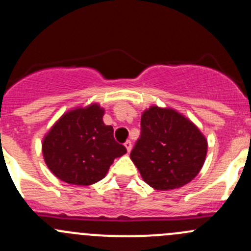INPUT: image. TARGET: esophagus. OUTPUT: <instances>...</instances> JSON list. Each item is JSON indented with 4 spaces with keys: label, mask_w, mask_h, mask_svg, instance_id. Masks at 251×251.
<instances>
[{
    "label": "esophagus",
    "mask_w": 251,
    "mask_h": 251,
    "mask_svg": "<svg viewBox=\"0 0 251 251\" xmlns=\"http://www.w3.org/2000/svg\"><path fill=\"white\" fill-rule=\"evenodd\" d=\"M125 148L127 149V151H128V153H130L131 149H132V143H131V141H126V143H125Z\"/></svg>",
    "instance_id": "1"
}]
</instances>
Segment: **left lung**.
Segmentation results:
<instances>
[{"label":"left lung","mask_w":251,"mask_h":251,"mask_svg":"<svg viewBox=\"0 0 251 251\" xmlns=\"http://www.w3.org/2000/svg\"><path fill=\"white\" fill-rule=\"evenodd\" d=\"M140 140L131 160L156 191L186 186L203 168L207 140L198 126L174 108L151 105L141 116Z\"/></svg>","instance_id":"left-lung-1"}]
</instances>
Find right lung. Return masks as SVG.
Returning a JSON list of instances; mask_svg holds the SVG:
<instances>
[{
	"label": "right lung",
	"instance_id": "obj_1",
	"mask_svg": "<svg viewBox=\"0 0 251 251\" xmlns=\"http://www.w3.org/2000/svg\"><path fill=\"white\" fill-rule=\"evenodd\" d=\"M104 108L98 103L65 111L42 138V155L60 181L90 186L105 177L114 159L126 153L114 140L113 126L103 123Z\"/></svg>",
	"mask_w": 251,
	"mask_h": 251
}]
</instances>
